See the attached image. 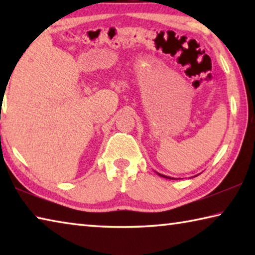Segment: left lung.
<instances>
[{
    "label": "left lung",
    "instance_id": "8db88e82",
    "mask_svg": "<svg viewBox=\"0 0 255 255\" xmlns=\"http://www.w3.org/2000/svg\"><path fill=\"white\" fill-rule=\"evenodd\" d=\"M156 173L159 175V176H162V178H165V179H170V180H175V179H173V178H171V176H166V175H163V174H161V173H158V172H156ZM195 176H197V175H195Z\"/></svg>",
    "mask_w": 255,
    "mask_h": 255
}]
</instances>
